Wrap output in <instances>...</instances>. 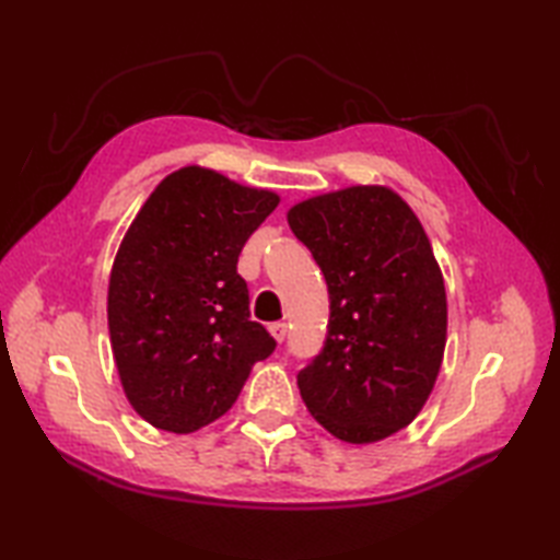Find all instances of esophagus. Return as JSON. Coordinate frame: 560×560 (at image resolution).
I'll list each match as a JSON object with an SVG mask.
<instances>
[{"label":"esophagus","mask_w":560,"mask_h":560,"mask_svg":"<svg viewBox=\"0 0 560 560\" xmlns=\"http://www.w3.org/2000/svg\"><path fill=\"white\" fill-rule=\"evenodd\" d=\"M269 331H271V337L281 343L283 339H287V335H289V325L287 323H271Z\"/></svg>","instance_id":"1"}]
</instances>
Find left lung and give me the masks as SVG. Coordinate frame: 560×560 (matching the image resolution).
<instances>
[{
  "instance_id": "8db88e82",
  "label": "left lung",
  "mask_w": 560,
  "mask_h": 560,
  "mask_svg": "<svg viewBox=\"0 0 560 560\" xmlns=\"http://www.w3.org/2000/svg\"><path fill=\"white\" fill-rule=\"evenodd\" d=\"M329 291L325 347L299 373L319 425L365 445L407 428L443 363L447 299L431 241L383 185H353L289 209Z\"/></svg>"
}]
</instances>
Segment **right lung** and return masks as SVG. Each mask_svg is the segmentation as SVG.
Listing matches in <instances>:
<instances>
[{"label":"right lung","instance_id":"add662e5","mask_svg":"<svg viewBox=\"0 0 560 560\" xmlns=\"http://www.w3.org/2000/svg\"><path fill=\"white\" fill-rule=\"evenodd\" d=\"M279 195L187 165L163 177L117 249L108 327L135 411L192 433L229 411L277 341L249 319L237 257Z\"/></svg>","mask_w":560,"mask_h":560}]
</instances>
